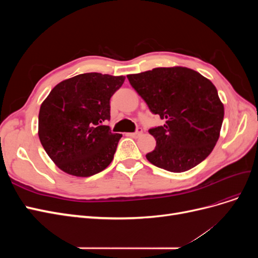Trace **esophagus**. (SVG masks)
<instances>
[{"instance_id":"esophagus-1","label":"esophagus","mask_w":258,"mask_h":258,"mask_svg":"<svg viewBox=\"0 0 258 258\" xmlns=\"http://www.w3.org/2000/svg\"><path fill=\"white\" fill-rule=\"evenodd\" d=\"M141 135H142V129L141 128H138L136 132H132V134H129L128 136L131 137V138H139Z\"/></svg>"}]
</instances>
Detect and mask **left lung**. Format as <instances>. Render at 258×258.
<instances>
[{
  "instance_id": "obj_1",
  "label": "left lung",
  "mask_w": 258,
  "mask_h": 258,
  "mask_svg": "<svg viewBox=\"0 0 258 258\" xmlns=\"http://www.w3.org/2000/svg\"><path fill=\"white\" fill-rule=\"evenodd\" d=\"M150 111L165 121L148 132L156 147L146 154L154 166L184 172L204 161L220 138L224 105L215 86L188 68H156L127 75Z\"/></svg>"
}]
</instances>
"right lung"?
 I'll return each instance as SVG.
<instances>
[{
    "mask_svg": "<svg viewBox=\"0 0 258 258\" xmlns=\"http://www.w3.org/2000/svg\"><path fill=\"white\" fill-rule=\"evenodd\" d=\"M123 82L124 76L80 74L59 83L42 103L38 138L66 173L87 177L112 162L122 136L105 121L111 118L110 100Z\"/></svg>",
    "mask_w": 258,
    "mask_h": 258,
    "instance_id": "add662e5",
    "label": "right lung"
}]
</instances>
